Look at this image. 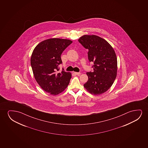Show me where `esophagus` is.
<instances>
[{"label": "esophagus", "instance_id": "obj_1", "mask_svg": "<svg viewBox=\"0 0 148 148\" xmlns=\"http://www.w3.org/2000/svg\"><path fill=\"white\" fill-rule=\"evenodd\" d=\"M73 74H75V75H80L81 74V73H80V72H73Z\"/></svg>", "mask_w": 148, "mask_h": 148}]
</instances>
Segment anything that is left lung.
<instances>
[{
	"label": "left lung",
	"instance_id": "obj_1",
	"mask_svg": "<svg viewBox=\"0 0 148 148\" xmlns=\"http://www.w3.org/2000/svg\"><path fill=\"white\" fill-rule=\"evenodd\" d=\"M88 49V59L93 62V72H87L88 79L84 84L87 91L95 95L105 92L117 76V60L115 51L107 41L96 35H83L78 39Z\"/></svg>",
	"mask_w": 148,
	"mask_h": 148
}]
</instances>
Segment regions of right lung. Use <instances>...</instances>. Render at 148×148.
<instances>
[{
    "instance_id": "right-lung-1",
    "label": "right lung",
    "mask_w": 148,
    "mask_h": 148,
    "mask_svg": "<svg viewBox=\"0 0 148 148\" xmlns=\"http://www.w3.org/2000/svg\"><path fill=\"white\" fill-rule=\"evenodd\" d=\"M72 43L69 39L51 38L43 41L35 47L31 57V65L35 79L45 91L51 95L63 92L69 85L71 74L59 65L62 63L63 51Z\"/></svg>"
}]
</instances>
